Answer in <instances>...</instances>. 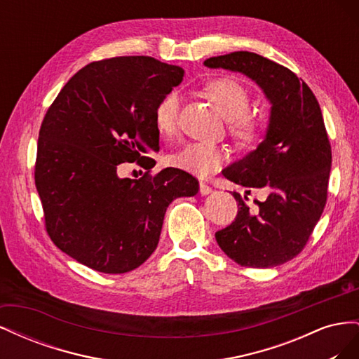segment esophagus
I'll return each instance as SVG.
<instances>
[{"mask_svg": "<svg viewBox=\"0 0 359 359\" xmlns=\"http://www.w3.org/2000/svg\"><path fill=\"white\" fill-rule=\"evenodd\" d=\"M199 191H201V194H203V196H205V194H210L212 191V189L208 186V184L201 182L199 184Z\"/></svg>", "mask_w": 359, "mask_h": 359, "instance_id": "1", "label": "esophagus"}]
</instances>
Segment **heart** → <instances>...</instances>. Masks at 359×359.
<instances>
[{"label":"heart","instance_id":"b5f03b06","mask_svg":"<svg viewBox=\"0 0 359 359\" xmlns=\"http://www.w3.org/2000/svg\"><path fill=\"white\" fill-rule=\"evenodd\" d=\"M203 90L229 121V133L244 148H252L260 142L266 132V119L248 111L250 95L244 86L232 78H215L205 83ZM180 114V94L169 91L154 107V126L160 136L169 137L177 130ZM227 160L224 148L191 142L184 145L169 157V163L181 170L201 178L210 177Z\"/></svg>","mask_w":359,"mask_h":359}]
</instances>
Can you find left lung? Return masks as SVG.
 Returning a JSON list of instances; mask_svg holds the SVG:
<instances>
[{"instance_id":"8db88e82","label":"left lung","mask_w":359,"mask_h":359,"mask_svg":"<svg viewBox=\"0 0 359 359\" xmlns=\"http://www.w3.org/2000/svg\"><path fill=\"white\" fill-rule=\"evenodd\" d=\"M205 66L247 74L273 104L264 142L223 170L235 184L264 190L266 199L250 208L248 198L233 191L238 214L215 240L241 266L281 265L302 252L327 203L332 157L319 102L292 70L253 52L212 57Z\"/></svg>"}]
</instances>
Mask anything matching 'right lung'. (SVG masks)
<instances>
[{
  "instance_id": "add662e5",
  "label": "right lung",
  "mask_w": 359,
  "mask_h": 359,
  "mask_svg": "<svg viewBox=\"0 0 359 359\" xmlns=\"http://www.w3.org/2000/svg\"><path fill=\"white\" fill-rule=\"evenodd\" d=\"M184 70L151 57L86 64L43 118L34 182L45 229L60 250L104 274L128 273L153 255L168 205L194 196L199 181L168 168L151 173L158 151L154 107ZM147 169L139 180L117 168Z\"/></svg>"
}]
</instances>
